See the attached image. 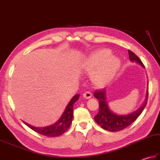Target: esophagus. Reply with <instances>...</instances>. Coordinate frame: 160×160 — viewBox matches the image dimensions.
<instances>
[{
	"label": "esophagus",
	"mask_w": 160,
	"mask_h": 160,
	"mask_svg": "<svg viewBox=\"0 0 160 160\" xmlns=\"http://www.w3.org/2000/svg\"><path fill=\"white\" fill-rule=\"evenodd\" d=\"M91 96H92V94L89 91H86V92L83 93V97L86 98V99H89V98H91Z\"/></svg>",
	"instance_id": "esophagus-1"
}]
</instances>
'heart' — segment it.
Segmentation results:
<instances>
[{
  "label": "heart",
  "mask_w": 160,
  "mask_h": 160,
  "mask_svg": "<svg viewBox=\"0 0 160 160\" xmlns=\"http://www.w3.org/2000/svg\"><path fill=\"white\" fill-rule=\"evenodd\" d=\"M111 51L104 49L92 53L84 60V69L88 73H93L92 80L98 87L109 83L117 74L121 65L120 59L110 56Z\"/></svg>",
  "instance_id": "1"
}]
</instances>
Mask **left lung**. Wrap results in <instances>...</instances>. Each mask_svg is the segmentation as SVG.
Instances as JSON below:
<instances>
[{"instance_id": "obj_1", "label": "left lung", "mask_w": 160, "mask_h": 160, "mask_svg": "<svg viewBox=\"0 0 160 160\" xmlns=\"http://www.w3.org/2000/svg\"><path fill=\"white\" fill-rule=\"evenodd\" d=\"M128 54L131 62H135L140 64L142 67H144L141 60L133 52L128 50ZM147 89L146 99L142 106L132 113L124 115H117L110 110L107 102L106 90L101 89L96 91L94 92V97L99 100V112L94 117L95 121L104 130L108 131H119L127 128L137 120V118L140 116L142 112L144 109L147 104L148 86Z\"/></svg>"}]
</instances>
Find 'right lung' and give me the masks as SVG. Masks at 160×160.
I'll return each mask as SVG.
<instances>
[{
	"label": "right lung",
	"instance_id": "right-lung-1",
	"mask_svg": "<svg viewBox=\"0 0 160 160\" xmlns=\"http://www.w3.org/2000/svg\"><path fill=\"white\" fill-rule=\"evenodd\" d=\"M80 95L77 94L73 97L69 103L68 104L67 107L64 110L62 116L58 120L55 124L51 126H47L45 127H35L29 124H27L26 122H23L28 127L32 129L33 131L37 132L38 133L41 134L42 135L47 137H56L63 134L64 132L67 131L72 121L73 111V104L79 98Z\"/></svg>",
	"mask_w": 160,
	"mask_h": 160
}]
</instances>
